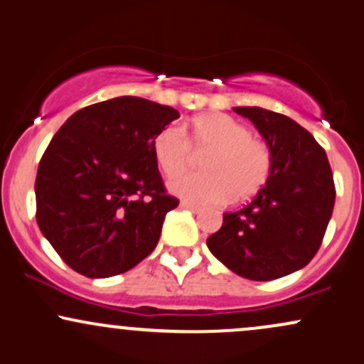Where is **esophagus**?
<instances>
[{
	"label": "esophagus",
	"instance_id": "1",
	"mask_svg": "<svg viewBox=\"0 0 364 364\" xmlns=\"http://www.w3.org/2000/svg\"><path fill=\"white\" fill-rule=\"evenodd\" d=\"M181 208H186V210H191V211H194V213H199V211H201V208H199L198 204L187 203V201H182V203H181Z\"/></svg>",
	"mask_w": 364,
	"mask_h": 364
}]
</instances>
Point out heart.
<instances>
[{
    "mask_svg": "<svg viewBox=\"0 0 364 364\" xmlns=\"http://www.w3.org/2000/svg\"><path fill=\"white\" fill-rule=\"evenodd\" d=\"M154 161L166 177L190 168L193 154H205L201 174L170 182V191L193 203L246 201L264 186L272 171L270 148L247 125L223 113L194 118L183 130L163 127L151 142Z\"/></svg>",
    "mask_w": 364,
    "mask_h": 364,
    "instance_id": "1",
    "label": "heart"
}]
</instances>
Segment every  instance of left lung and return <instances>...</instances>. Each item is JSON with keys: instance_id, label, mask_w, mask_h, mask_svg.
<instances>
[{"instance_id": "1", "label": "left lung", "mask_w": 364, "mask_h": 364, "mask_svg": "<svg viewBox=\"0 0 364 364\" xmlns=\"http://www.w3.org/2000/svg\"><path fill=\"white\" fill-rule=\"evenodd\" d=\"M267 139L272 171L240 210L223 213L206 244L237 275L275 280L304 268L320 249L336 204L325 149L299 124L258 106H237Z\"/></svg>"}]
</instances>
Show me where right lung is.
I'll return each mask as SVG.
<instances>
[{
  "label": "right lung",
  "mask_w": 364,
  "mask_h": 364,
  "mask_svg": "<svg viewBox=\"0 0 364 364\" xmlns=\"http://www.w3.org/2000/svg\"><path fill=\"white\" fill-rule=\"evenodd\" d=\"M177 109L136 96L85 106L61 125L39 161L36 220L72 270L120 275L153 252L166 193L151 142Z\"/></svg>",
  "instance_id": "1"
}]
</instances>
